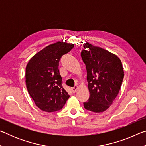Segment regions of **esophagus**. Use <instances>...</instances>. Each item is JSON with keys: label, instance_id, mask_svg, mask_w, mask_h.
Instances as JSON below:
<instances>
[{"label": "esophagus", "instance_id": "esophagus-1", "mask_svg": "<svg viewBox=\"0 0 146 146\" xmlns=\"http://www.w3.org/2000/svg\"><path fill=\"white\" fill-rule=\"evenodd\" d=\"M77 89H78V86H77V85H75V86H74V87L72 88L73 93H75L76 91L77 90Z\"/></svg>", "mask_w": 146, "mask_h": 146}]
</instances>
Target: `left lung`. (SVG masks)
<instances>
[{"label":"left lung","instance_id":"obj_1","mask_svg":"<svg viewBox=\"0 0 146 146\" xmlns=\"http://www.w3.org/2000/svg\"><path fill=\"white\" fill-rule=\"evenodd\" d=\"M81 52L87 70L90 98L84 102L86 110L94 113L105 111L118 95L124 76L118 56L88 42Z\"/></svg>","mask_w":146,"mask_h":146}]
</instances>
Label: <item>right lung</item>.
<instances>
[{
	"mask_svg": "<svg viewBox=\"0 0 146 146\" xmlns=\"http://www.w3.org/2000/svg\"><path fill=\"white\" fill-rule=\"evenodd\" d=\"M74 44L64 42L50 44L36 53L26 68V87L35 104L42 111L61 110L70 97L62 86L58 62Z\"/></svg>",
	"mask_w": 146,
	"mask_h": 146,
	"instance_id": "add662e5",
	"label": "right lung"
}]
</instances>
